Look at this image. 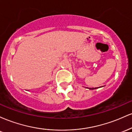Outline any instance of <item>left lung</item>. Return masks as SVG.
I'll return each instance as SVG.
<instances>
[{
  "label": "left lung",
  "mask_w": 132,
  "mask_h": 132,
  "mask_svg": "<svg viewBox=\"0 0 132 132\" xmlns=\"http://www.w3.org/2000/svg\"><path fill=\"white\" fill-rule=\"evenodd\" d=\"M89 89H92H92H97V88H96V87H95V88H94H94H93V87H92V88H89Z\"/></svg>",
  "instance_id": "1"
}]
</instances>
